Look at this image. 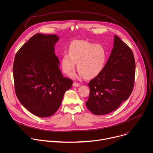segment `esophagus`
<instances>
[{
	"mask_svg": "<svg viewBox=\"0 0 153 153\" xmlns=\"http://www.w3.org/2000/svg\"><path fill=\"white\" fill-rule=\"evenodd\" d=\"M73 86H75V87H78V86H80V83H78L77 82H74L73 84Z\"/></svg>",
	"mask_w": 153,
	"mask_h": 153,
	"instance_id": "34e87169",
	"label": "esophagus"
}]
</instances>
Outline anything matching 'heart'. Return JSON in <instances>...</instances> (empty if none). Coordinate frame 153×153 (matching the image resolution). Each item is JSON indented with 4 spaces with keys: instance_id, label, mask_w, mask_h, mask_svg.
<instances>
[{
    "instance_id": "b5f03b06",
    "label": "heart",
    "mask_w": 153,
    "mask_h": 153,
    "mask_svg": "<svg viewBox=\"0 0 153 153\" xmlns=\"http://www.w3.org/2000/svg\"><path fill=\"white\" fill-rule=\"evenodd\" d=\"M68 53L62 54L60 63L63 71L69 76L73 74L76 63L79 78H94L105 68L108 54L100 44L82 40H75L70 45Z\"/></svg>"
}]
</instances>
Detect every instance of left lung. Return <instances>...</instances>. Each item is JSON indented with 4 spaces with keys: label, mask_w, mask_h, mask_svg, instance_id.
<instances>
[{
    "label": "left lung",
    "mask_w": 153,
    "mask_h": 153,
    "mask_svg": "<svg viewBox=\"0 0 153 153\" xmlns=\"http://www.w3.org/2000/svg\"><path fill=\"white\" fill-rule=\"evenodd\" d=\"M136 63L130 48L114 36L113 48L103 71L88 84L90 96L86 102L95 115H105L115 110L131 94Z\"/></svg>",
    "instance_id": "left-lung-1"
}]
</instances>
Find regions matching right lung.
Segmentation results:
<instances>
[{
	"label": "right lung",
	"mask_w": 153,
	"mask_h": 153,
	"mask_svg": "<svg viewBox=\"0 0 153 153\" xmlns=\"http://www.w3.org/2000/svg\"><path fill=\"white\" fill-rule=\"evenodd\" d=\"M56 34H36L17 51L13 64L15 92L17 99L33 114L53 116L59 109L65 93L71 88V79L63 77L55 54Z\"/></svg>",
	"instance_id": "1"
}]
</instances>
